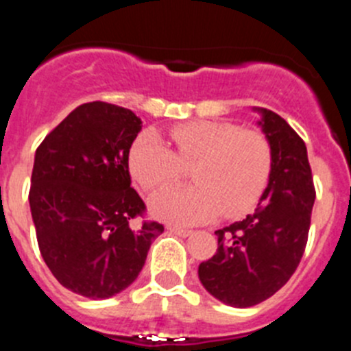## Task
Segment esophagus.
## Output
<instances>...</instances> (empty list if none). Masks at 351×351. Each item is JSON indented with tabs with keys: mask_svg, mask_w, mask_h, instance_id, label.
Segmentation results:
<instances>
[{
	"mask_svg": "<svg viewBox=\"0 0 351 351\" xmlns=\"http://www.w3.org/2000/svg\"><path fill=\"white\" fill-rule=\"evenodd\" d=\"M172 234H178L181 235V237H188V235H191V230H188V228H179V226H167Z\"/></svg>",
	"mask_w": 351,
	"mask_h": 351,
	"instance_id": "1",
	"label": "esophagus"
}]
</instances>
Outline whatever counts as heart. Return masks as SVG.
<instances>
[{
    "label": "heart",
    "instance_id": "heart-1",
    "mask_svg": "<svg viewBox=\"0 0 351 351\" xmlns=\"http://www.w3.org/2000/svg\"><path fill=\"white\" fill-rule=\"evenodd\" d=\"M173 151L154 132L141 133L128 154V169L142 190L154 191L191 167L195 184L170 186L151 200L158 218L202 223L223 213L237 216L256 204L272 172V147L258 130L223 121H193L169 132Z\"/></svg>",
    "mask_w": 351,
    "mask_h": 351
}]
</instances>
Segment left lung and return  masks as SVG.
<instances>
[{"instance_id":"left-lung-1","label":"left lung","mask_w":351,"mask_h":351,"mask_svg":"<svg viewBox=\"0 0 351 351\" xmlns=\"http://www.w3.org/2000/svg\"><path fill=\"white\" fill-rule=\"evenodd\" d=\"M272 172L255 213L216 230L218 251L198 265L204 288L234 308L263 302L295 272L308 244L315 184L308 149L281 116L260 108Z\"/></svg>"}]
</instances>
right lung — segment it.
Masks as SVG:
<instances>
[{"label": "right lung", "instance_id": "1", "mask_svg": "<svg viewBox=\"0 0 351 351\" xmlns=\"http://www.w3.org/2000/svg\"><path fill=\"white\" fill-rule=\"evenodd\" d=\"M141 125L128 108L91 101L36 149L29 206L40 253L56 280L89 299L128 288L165 230L145 219L147 207L132 188L128 154ZM137 217L143 223L133 229Z\"/></svg>", "mask_w": 351, "mask_h": 351}]
</instances>
